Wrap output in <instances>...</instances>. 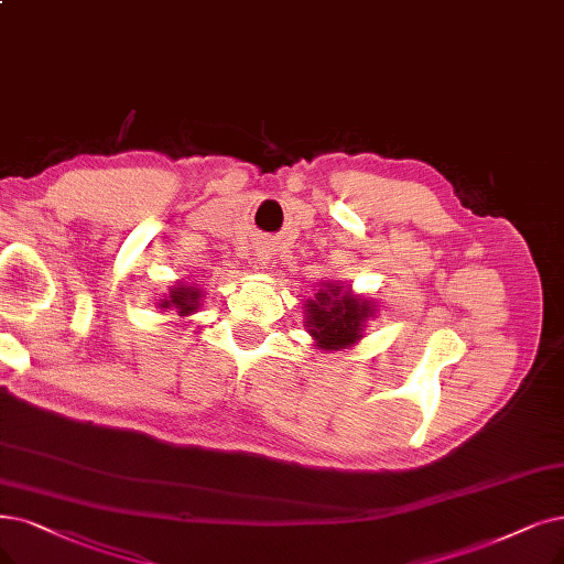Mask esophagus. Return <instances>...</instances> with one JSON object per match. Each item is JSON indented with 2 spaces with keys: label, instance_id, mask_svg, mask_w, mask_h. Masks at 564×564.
I'll return each mask as SVG.
<instances>
[{
  "label": "esophagus",
  "instance_id": "obj_1",
  "mask_svg": "<svg viewBox=\"0 0 564 564\" xmlns=\"http://www.w3.org/2000/svg\"><path fill=\"white\" fill-rule=\"evenodd\" d=\"M268 259H270L268 247H265V245H259V250H257V261H259L261 265H265V263H268Z\"/></svg>",
  "mask_w": 564,
  "mask_h": 564
}]
</instances>
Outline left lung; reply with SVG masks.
<instances>
[{
	"label": "left lung",
	"mask_w": 564,
	"mask_h": 564,
	"mask_svg": "<svg viewBox=\"0 0 564 564\" xmlns=\"http://www.w3.org/2000/svg\"><path fill=\"white\" fill-rule=\"evenodd\" d=\"M343 286L319 291L317 301H307V328L322 349H343L364 337V322L370 317V303L343 297Z\"/></svg>",
	"instance_id": "left-lung-1"
}]
</instances>
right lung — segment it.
<instances>
[{"mask_svg": "<svg viewBox=\"0 0 564 564\" xmlns=\"http://www.w3.org/2000/svg\"><path fill=\"white\" fill-rule=\"evenodd\" d=\"M198 301H200L198 289H194V286H177L175 291H171L169 301H164L162 307H175L180 312V317H187V314L196 312Z\"/></svg>", "mask_w": 564, "mask_h": 564, "instance_id": "obj_1", "label": "right lung"}]
</instances>
